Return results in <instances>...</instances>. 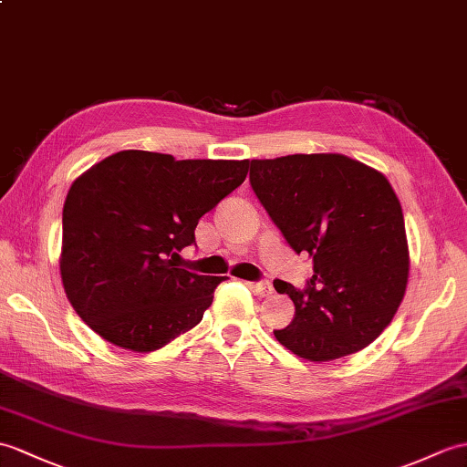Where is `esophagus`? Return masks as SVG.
I'll return each mask as SVG.
<instances>
[{"label": "esophagus", "mask_w": 467, "mask_h": 467, "mask_svg": "<svg viewBox=\"0 0 467 467\" xmlns=\"http://www.w3.org/2000/svg\"><path fill=\"white\" fill-rule=\"evenodd\" d=\"M248 286H251L258 296L273 295V286H270V283H266V280H260V283H251Z\"/></svg>", "instance_id": "1"}]
</instances>
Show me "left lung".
<instances>
[{"mask_svg": "<svg viewBox=\"0 0 467 467\" xmlns=\"http://www.w3.org/2000/svg\"><path fill=\"white\" fill-rule=\"evenodd\" d=\"M251 187L314 275L298 290L276 340L310 362H328L374 342L406 295L410 253L404 214L380 171L338 153L251 161Z\"/></svg>", "mask_w": 467, "mask_h": 467, "instance_id": "left-lung-1", "label": "left lung"}]
</instances>
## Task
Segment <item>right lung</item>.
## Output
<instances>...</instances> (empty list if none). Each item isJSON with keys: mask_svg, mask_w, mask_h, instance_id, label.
Masks as SVG:
<instances>
[{"mask_svg": "<svg viewBox=\"0 0 467 467\" xmlns=\"http://www.w3.org/2000/svg\"><path fill=\"white\" fill-rule=\"evenodd\" d=\"M244 161L119 150L73 181L59 270L81 320L119 348L153 352L191 330L223 276L179 268L199 219L241 187Z\"/></svg>", "mask_w": 467, "mask_h": 467, "instance_id": "add662e5", "label": "right lung"}]
</instances>
